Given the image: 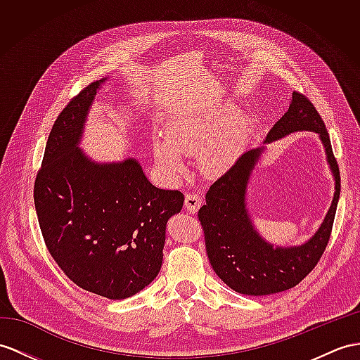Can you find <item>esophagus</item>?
<instances>
[{"label":"esophagus","mask_w":360,"mask_h":360,"mask_svg":"<svg viewBox=\"0 0 360 360\" xmlns=\"http://www.w3.org/2000/svg\"><path fill=\"white\" fill-rule=\"evenodd\" d=\"M201 195H198V194H188L186 195V198H185V207H186V210L188 212H191V214H195L197 210L200 209V206H201Z\"/></svg>","instance_id":"34e87169"}]
</instances>
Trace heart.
<instances>
[{"label": "heart", "mask_w": 360, "mask_h": 360, "mask_svg": "<svg viewBox=\"0 0 360 360\" xmlns=\"http://www.w3.org/2000/svg\"><path fill=\"white\" fill-rule=\"evenodd\" d=\"M214 136V129L206 124L179 120L168 127V140L159 139L154 143L155 160L169 177H180L186 172L185 154L205 148ZM232 163V153L221 143L207 146L201 154V165L210 174H220Z\"/></svg>", "instance_id": "heart-1"}]
</instances>
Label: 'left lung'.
Listing matches in <instances>:
<instances>
[{
  "label": "left lung",
  "instance_id": "obj_1",
  "mask_svg": "<svg viewBox=\"0 0 360 360\" xmlns=\"http://www.w3.org/2000/svg\"><path fill=\"white\" fill-rule=\"evenodd\" d=\"M295 131L319 134L336 181L333 203L319 231L309 241L297 248H274L253 229L246 189L262 148L244 153L214 181L206 194V205L198 210L210 266L227 285L243 295H274L297 285L316 267L330 240L340 195L339 166L326 124L311 101L300 91H293L290 107L270 129L266 143Z\"/></svg>",
  "mask_w": 360,
  "mask_h": 360
}]
</instances>
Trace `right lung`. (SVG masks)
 <instances>
[{"label": "right lung", "instance_id": "obj_1", "mask_svg": "<svg viewBox=\"0 0 360 360\" xmlns=\"http://www.w3.org/2000/svg\"><path fill=\"white\" fill-rule=\"evenodd\" d=\"M101 82L86 85L55 120L33 198L44 243L67 278L125 300L159 275L166 223L185 195L153 186L134 159L99 165L79 150Z\"/></svg>", "mask_w": 360, "mask_h": 360}]
</instances>
